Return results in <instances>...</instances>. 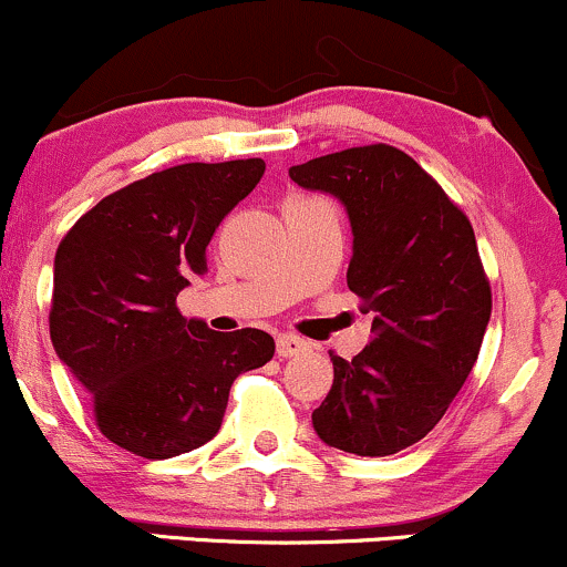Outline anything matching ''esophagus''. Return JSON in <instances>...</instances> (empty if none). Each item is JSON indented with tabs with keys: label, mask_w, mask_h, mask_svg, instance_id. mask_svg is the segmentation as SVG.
<instances>
[{
	"label": "esophagus",
	"mask_w": 567,
	"mask_h": 567,
	"mask_svg": "<svg viewBox=\"0 0 567 567\" xmlns=\"http://www.w3.org/2000/svg\"><path fill=\"white\" fill-rule=\"evenodd\" d=\"M306 349H309V343H306L303 338H298V336H292V333L277 336V354L285 357V360H288V357L303 354Z\"/></svg>",
	"instance_id": "esophagus-1"
}]
</instances>
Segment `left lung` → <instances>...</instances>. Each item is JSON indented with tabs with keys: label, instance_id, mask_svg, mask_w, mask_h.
<instances>
[{
	"label": "left lung",
	"instance_id": "8db88e82",
	"mask_svg": "<svg viewBox=\"0 0 567 567\" xmlns=\"http://www.w3.org/2000/svg\"><path fill=\"white\" fill-rule=\"evenodd\" d=\"M290 178L343 202L354 234L347 285L362 311H373V338L354 360L330 351L333 386L311 424L338 451H405L451 408L491 320L470 218L386 143L309 159L290 167Z\"/></svg>",
	"mask_w": 567,
	"mask_h": 567
}]
</instances>
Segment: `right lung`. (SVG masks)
Here are the masks:
<instances>
[{
  "label": "right lung",
  "instance_id": "obj_1",
  "mask_svg": "<svg viewBox=\"0 0 567 567\" xmlns=\"http://www.w3.org/2000/svg\"><path fill=\"white\" fill-rule=\"evenodd\" d=\"M264 159L188 162L103 197L55 252L50 338L106 440L173 458L218 434L234 379L275 357V338L216 333L181 315L178 292L207 271V245L256 188Z\"/></svg>",
  "mask_w": 567,
  "mask_h": 567
}]
</instances>
